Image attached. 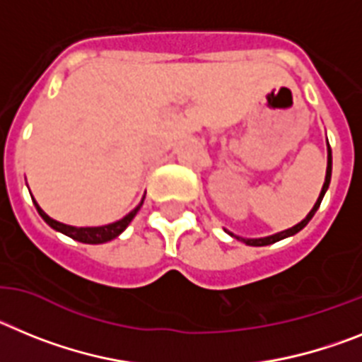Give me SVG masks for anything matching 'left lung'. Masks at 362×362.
Segmentation results:
<instances>
[{
	"label": "left lung",
	"mask_w": 362,
	"mask_h": 362,
	"mask_svg": "<svg viewBox=\"0 0 362 362\" xmlns=\"http://www.w3.org/2000/svg\"><path fill=\"white\" fill-rule=\"evenodd\" d=\"M329 180H332V149H329V146H328V168H326L325 185H322V189H320V194H319V199H317L315 206H313L312 211L308 213V216L303 220V222H298L297 226H293V228H290V229H286V231H281V233H275V235H272V237H264V238H242V237H237V235H233V233H229L228 229H226V231H228V233L231 235V237L237 238V240H242V242H244V244H247V246H268V244H273V242H279V240H282V238L291 237V235L298 233V231H300V229H303L304 226H306L308 222H310V220H312V216L315 215V211H317V209H319L320 202H322V197H325L326 189H328Z\"/></svg>",
	"instance_id": "1"
}]
</instances>
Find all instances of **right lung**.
Returning <instances> with one entry per match:
<instances>
[{"mask_svg": "<svg viewBox=\"0 0 362 362\" xmlns=\"http://www.w3.org/2000/svg\"><path fill=\"white\" fill-rule=\"evenodd\" d=\"M33 202H34V206H36L40 216L45 220L50 228L56 229V231H59V233L67 235V237L74 238V240H78V242H83V244H103V242H109V240H112V238L118 237V235H120L129 224H131V220L134 218V215L138 213V209L142 207L144 200L138 204V206L134 207L133 211L129 213V215H125L122 220H116V222H112V224H107V226H98V228H76V226L62 224V222H58V220L50 218V216L43 211L42 207L37 206L36 200L33 199Z\"/></svg>", "mask_w": 362, "mask_h": 362, "instance_id": "right-lung-1", "label": "right lung"}]
</instances>
